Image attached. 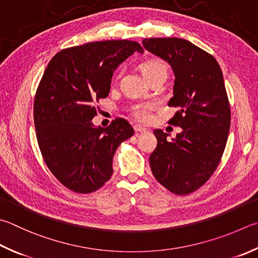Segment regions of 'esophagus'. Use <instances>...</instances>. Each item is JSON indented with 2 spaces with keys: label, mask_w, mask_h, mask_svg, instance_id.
<instances>
[{
  "label": "esophagus",
  "mask_w": 258,
  "mask_h": 258,
  "mask_svg": "<svg viewBox=\"0 0 258 258\" xmlns=\"http://www.w3.org/2000/svg\"><path fill=\"white\" fill-rule=\"evenodd\" d=\"M134 129H135V131L136 133H140V134H143V133H146V131H147V129H145V128H143L142 125H139V124H136L135 127H134Z\"/></svg>",
  "instance_id": "esophagus-1"
}]
</instances>
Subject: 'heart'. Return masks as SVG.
Masks as SVG:
<instances>
[{"instance_id": "1", "label": "heart", "mask_w": 258, "mask_h": 258, "mask_svg": "<svg viewBox=\"0 0 258 258\" xmlns=\"http://www.w3.org/2000/svg\"><path fill=\"white\" fill-rule=\"evenodd\" d=\"M143 74L146 79H149L156 74H166L167 75V65L163 60L159 59H149L144 61L142 66ZM154 109V104L144 103L136 105L133 111V114L136 119L140 122H148L152 116V111Z\"/></svg>"}]
</instances>
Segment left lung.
Wrapping results in <instances>:
<instances>
[{
  "label": "left lung",
  "mask_w": 258,
  "mask_h": 258,
  "mask_svg": "<svg viewBox=\"0 0 258 258\" xmlns=\"http://www.w3.org/2000/svg\"><path fill=\"white\" fill-rule=\"evenodd\" d=\"M144 47L171 65L175 75L168 105L178 111L168 121L181 127L172 142L156 129L149 157L155 178L178 196L197 191L220 163L230 129V105L216 58L185 39L150 38Z\"/></svg>",
  "instance_id": "8db88e82"
}]
</instances>
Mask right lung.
I'll return each mask as SVG.
<instances>
[{
  "label": "right lung",
  "mask_w": 258,
  "mask_h": 258,
  "mask_svg": "<svg viewBox=\"0 0 258 258\" xmlns=\"http://www.w3.org/2000/svg\"><path fill=\"white\" fill-rule=\"evenodd\" d=\"M138 42L105 40L66 48L51 58L33 103L39 148L48 168L62 185L76 193H92L113 173L118 146L135 131L125 119L109 127H94L100 99L110 93L113 72Z\"/></svg>",
  "instance_id": "add662e5"
}]
</instances>
